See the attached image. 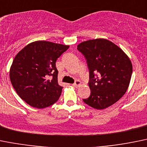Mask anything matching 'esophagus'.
Here are the masks:
<instances>
[{"instance_id":"1","label":"esophagus","mask_w":147,"mask_h":147,"mask_svg":"<svg viewBox=\"0 0 147 147\" xmlns=\"http://www.w3.org/2000/svg\"><path fill=\"white\" fill-rule=\"evenodd\" d=\"M80 85H81V82H80V80H75V83L72 84V86H73L74 87H75V88H78L79 86H80Z\"/></svg>"}]
</instances>
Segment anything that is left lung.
Returning a JSON list of instances; mask_svg holds the SVG:
<instances>
[{"label":"left lung","instance_id":"left-lung-1","mask_svg":"<svg viewBox=\"0 0 147 147\" xmlns=\"http://www.w3.org/2000/svg\"><path fill=\"white\" fill-rule=\"evenodd\" d=\"M89 70L90 95L86 105L104 109L117 102L127 90L133 72L130 59L111 41L103 38L84 41L78 46Z\"/></svg>","mask_w":147,"mask_h":147}]
</instances>
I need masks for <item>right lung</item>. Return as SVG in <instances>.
I'll return each instance as SVG.
<instances>
[{
    "mask_svg": "<svg viewBox=\"0 0 147 147\" xmlns=\"http://www.w3.org/2000/svg\"><path fill=\"white\" fill-rule=\"evenodd\" d=\"M69 46L49 41L31 42L16 54L10 69V80L19 96L38 109L58 101L62 87L58 83L57 59Z\"/></svg>",
    "mask_w": 147,
    "mask_h": 147,
    "instance_id": "right-lung-1",
    "label": "right lung"
}]
</instances>
